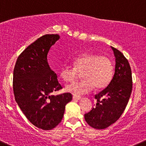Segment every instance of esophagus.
Segmentation results:
<instances>
[{"instance_id":"esophagus-1","label":"esophagus","mask_w":146,"mask_h":146,"mask_svg":"<svg viewBox=\"0 0 146 146\" xmlns=\"http://www.w3.org/2000/svg\"><path fill=\"white\" fill-rule=\"evenodd\" d=\"M73 100H80L81 99V97H79V96H73Z\"/></svg>"}]
</instances>
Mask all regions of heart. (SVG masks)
<instances>
[{"mask_svg":"<svg viewBox=\"0 0 146 146\" xmlns=\"http://www.w3.org/2000/svg\"><path fill=\"white\" fill-rule=\"evenodd\" d=\"M73 64V67L68 65L63 66L60 76L64 82H72L77 78L78 73H81L83 80L66 87V91L76 96L86 94L93 87L104 88L111 83L113 76V63L107 56L86 53L74 58Z\"/></svg>","mask_w":146,"mask_h":146,"instance_id":"heart-1","label":"heart"}]
</instances>
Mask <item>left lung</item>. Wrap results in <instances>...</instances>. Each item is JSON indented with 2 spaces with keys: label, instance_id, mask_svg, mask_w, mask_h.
<instances>
[{
  "label": "left lung",
  "instance_id": "obj_1",
  "mask_svg": "<svg viewBox=\"0 0 146 146\" xmlns=\"http://www.w3.org/2000/svg\"><path fill=\"white\" fill-rule=\"evenodd\" d=\"M111 48L115 57L114 76L104 90L95 95L96 106L84 115L86 123L96 129L108 128L119 119L132 92V73L128 60L120 50Z\"/></svg>",
  "mask_w": 146,
  "mask_h": 146
}]
</instances>
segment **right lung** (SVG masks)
Here are the masks:
<instances>
[{
	"mask_svg": "<svg viewBox=\"0 0 146 146\" xmlns=\"http://www.w3.org/2000/svg\"><path fill=\"white\" fill-rule=\"evenodd\" d=\"M58 39L57 34L38 38L19 55L13 70L15 101L27 119L43 130L53 129L61 122L65 106L72 100L70 93L52 94L63 88L47 61L49 49Z\"/></svg>",
	"mask_w": 146,
	"mask_h": 146,
	"instance_id": "right-lung-1",
	"label": "right lung"
}]
</instances>
